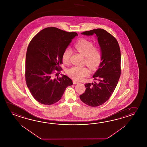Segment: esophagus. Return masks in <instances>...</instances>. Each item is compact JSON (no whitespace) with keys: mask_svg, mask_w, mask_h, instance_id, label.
<instances>
[{"mask_svg":"<svg viewBox=\"0 0 147 147\" xmlns=\"http://www.w3.org/2000/svg\"><path fill=\"white\" fill-rule=\"evenodd\" d=\"M73 84H79V82L74 80V81H73Z\"/></svg>","mask_w":147,"mask_h":147,"instance_id":"1","label":"esophagus"}]
</instances>
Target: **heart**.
<instances>
[{"instance_id":"obj_1","label":"heart","mask_w":147,"mask_h":147,"mask_svg":"<svg viewBox=\"0 0 147 147\" xmlns=\"http://www.w3.org/2000/svg\"><path fill=\"white\" fill-rule=\"evenodd\" d=\"M75 48L85 57L84 62L90 69H95L99 66L102 61V53L99 48L94 47L92 42L82 39L75 44ZM71 53L72 51L69 48L64 51L62 57L64 63L69 62ZM67 73L73 80L80 81L89 74V70L85 66H73L67 70Z\"/></svg>"}]
</instances>
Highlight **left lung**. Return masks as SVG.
Segmentation results:
<instances>
[{"instance_id": "1", "label": "left lung", "mask_w": 147, "mask_h": 147, "mask_svg": "<svg viewBox=\"0 0 147 147\" xmlns=\"http://www.w3.org/2000/svg\"><path fill=\"white\" fill-rule=\"evenodd\" d=\"M81 33L86 36L95 34L102 52V62L93 75L97 82L85 84L86 90L80 96L86 105L97 107L108 100L120 78V48L116 39L104 29H93Z\"/></svg>"}]
</instances>
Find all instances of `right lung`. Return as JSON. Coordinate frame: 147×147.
Returning a JSON list of instances; mask_svg holds the SVG:
<instances>
[{
	"label": "right lung",
	"instance_id": "obj_1",
	"mask_svg": "<svg viewBox=\"0 0 147 147\" xmlns=\"http://www.w3.org/2000/svg\"><path fill=\"white\" fill-rule=\"evenodd\" d=\"M55 27L40 31L31 40L26 57L25 78L30 93L36 101L50 105L60 100L73 82L66 75L59 77L62 54L72 39L78 36Z\"/></svg>",
	"mask_w": 147,
	"mask_h": 147
}]
</instances>
